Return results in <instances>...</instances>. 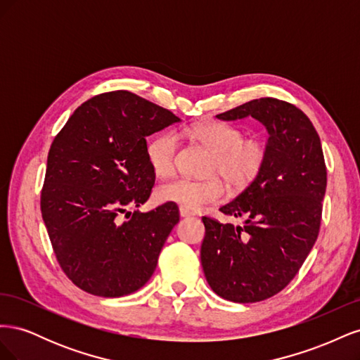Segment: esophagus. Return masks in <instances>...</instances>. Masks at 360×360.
<instances>
[{
    "label": "esophagus",
    "instance_id": "esophagus-1",
    "mask_svg": "<svg viewBox=\"0 0 360 360\" xmlns=\"http://www.w3.org/2000/svg\"><path fill=\"white\" fill-rule=\"evenodd\" d=\"M195 213L193 212H191V210H188V209H184V207H180V216L181 217H189V216H193Z\"/></svg>",
    "mask_w": 360,
    "mask_h": 360
}]
</instances>
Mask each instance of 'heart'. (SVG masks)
Returning a JSON list of instances; mask_svg holds the SVG:
<instances>
[{"mask_svg": "<svg viewBox=\"0 0 360 360\" xmlns=\"http://www.w3.org/2000/svg\"><path fill=\"white\" fill-rule=\"evenodd\" d=\"M186 132L213 153L210 174L222 176L234 189H245L263 171L267 160V146L259 138H245L243 130L224 122H205L191 126ZM179 151V136L172 130H163L148 141L146 153L155 174L163 177L174 169ZM225 197V186L219 177L191 180L176 177L162 183L156 198L162 202H176L191 212L216 204Z\"/></svg>", "mask_w": 360, "mask_h": 360, "instance_id": "obj_1", "label": "heart"}]
</instances>
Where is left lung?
<instances>
[{"label":"left lung","mask_w":360,"mask_h":360,"mask_svg":"<svg viewBox=\"0 0 360 360\" xmlns=\"http://www.w3.org/2000/svg\"><path fill=\"white\" fill-rule=\"evenodd\" d=\"M254 117L269 132L258 179L221 207L245 216L243 226L202 217L201 264L212 290L226 300L254 303L284 290L317 240L328 171L317 130L294 105L261 97L217 114Z\"/></svg>","instance_id":"left-lung-1"}]
</instances>
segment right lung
<instances>
[{
    "mask_svg": "<svg viewBox=\"0 0 360 360\" xmlns=\"http://www.w3.org/2000/svg\"><path fill=\"white\" fill-rule=\"evenodd\" d=\"M177 122L165 108L118 90L84 102L52 141L40 209L53 254L76 287L122 297L153 275L179 207L129 209L150 198L156 179L146 138Z\"/></svg>",
    "mask_w": 360,
    "mask_h": 360,
    "instance_id": "right-lung-1",
    "label": "right lung"
}]
</instances>
